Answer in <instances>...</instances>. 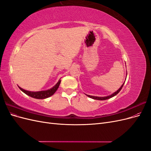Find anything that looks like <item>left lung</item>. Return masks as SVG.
Segmentation results:
<instances>
[{"label":"left lung","mask_w":151,"mask_h":151,"mask_svg":"<svg viewBox=\"0 0 151 151\" xmlns=\"http://www.w3.org/2000/svg\"><path fill=\"white\" fill-rule=\"evenodd\" d=\"M124 83L123 84V85L120 87V89H118L117 91H116L115 93H114L113 94H112L110 95V96H105V97H98V96H90V95H87V96H88V97H89V98H93V99H97V100H105V99H108L111 98H112V97H113V96H115V95H116L118 93H119L120 91H121L122 88H123V84H124Z\"/></svg>","instance_id":"1"}]
</instances>
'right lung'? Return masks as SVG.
I'll list each match as a JSON object with an SVG mask.
<instances>
[{
    "instance_id": "right-lung-1",
    "label": "right lung",
    "mask_w": 151,
    "mask_h": 151,
    "mask_svg": "<svg viewBox=\"0 0 151 151\" xmlns=\"http://www.w3.org/2000/svg\"><path fill=\"white\" fill-rule=\"evenodd\" d=\"M61 81L59 80L57 84L53 86L52 89H50L47 91H38V92H31V91H26L23 89L21 88L20 87H19V88L22 91V92L26 94L29 96L34 98L36 99H45L47 98L50 96H52L56 92V91L58 88L59 85L60 84Z\"/></svg>"
}]
</instances>
